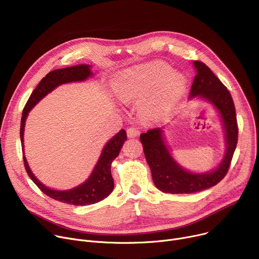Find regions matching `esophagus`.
<instances>
[{"label": "esophagus", "mask_w": 259, "mask_h": 259, "mask_svg": "<svg viewBox=\"0 0 259 259\" xmlns=\"http://www.w3.org/2000/svg\"><path fill=\"white\" fill-rule=\"evenodd\" d=\"M140 134V131L137 127H129L127 129V135L128 137H136Z\"/></svg>", "instance_id": "obj_1"}]
</instances>
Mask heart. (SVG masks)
I'll return each instance as SVG.
<instances>
[{"instance_id": "1", "label": "heart", "mask_w": 259, "mask_h": 259, "mask_svg": "<svg viewBox=\"0 0 259 259\" xmlns=\"http://www.w3.org/2000/svg\"><path fill=\"white\" fill-rule=\"evenodd\" d=\"M187 80L162 62L149 63L128 70L117 87L120 100L128 102L152 93L147 106L153 112L170 109L186 91Z\"/></svg>"}]
</instances>
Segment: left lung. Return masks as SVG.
Segmentation results:
<instances>
[{
  "instance_id": "left-lung-1",
  "label": "left lung",
  "mask_w": 259,
  "mask_h": 259,
  "mask_svg": "<svg viewBox=\"0 0 259 259\" xmlns=\"http://www.w3.org/2000/svg\"><path fill=\"white\" fill-rule=\"evenodd\" d=\"M197 73L191 89V98L201 96L212 102L223 118L227 152L223 162L212 172L195 174L182 169L171 157L162 137V128L140 134L143 152L149 164L155 186L164 193L192 194L214 187L227 175L238 143L236 108L228 88L202 61H194Z\"/></svg>"
}]
</instances>
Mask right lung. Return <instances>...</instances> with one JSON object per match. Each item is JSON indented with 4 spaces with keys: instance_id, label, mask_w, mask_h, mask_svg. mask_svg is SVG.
<instances>
[{
    "instance_id": "right-lung-1",
    "label": "right lung",
    "mask_w": 259,
    "mask_h": 259,
    "mask_svg": "<svg viewBox=\"0 0 259 259\" xmlns=\"http://www.w3.org/2000/svg\"><path fill=\"white\" fill-rule=\"evenodd\" d=\"M92 75L90 66L85 64H80L76 66L65 67L61 69H55L47 73L39 85L30 94L26 104L24 105L21 123H20V140L21 146L23 149V132H24V124L25 119L28 115L29 110L38 103L45 95L51 92L58 85L75 82V81H83L89 78ZM127 139V134L124 129H122L119 133H117L112 139H110L104 146L101 153V156L96 164L91 176L88 178L86 182H84L78 188H75L69 191H54L46 188L43 183H41L31 173L26 159L23 156L24 168L30 177V179L35 183L41 192H43L48 197L75 206H85L95 204L97 202L105 199L114 190V179L110 172V165L112 162L119 156L121 147L123 146L124 141ZM23 152V151H22Z\"/></svg>"
}]
</instances>
